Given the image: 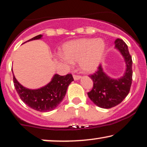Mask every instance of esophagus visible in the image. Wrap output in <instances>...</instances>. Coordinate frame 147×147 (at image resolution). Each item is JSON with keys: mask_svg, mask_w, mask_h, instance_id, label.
I'll return each mask as SVG.
<instances>
[{"mask_svg": "<svg viewBox=\"0 0 147 147\" xmlns=\"http://www.w3.org/2000/svg\"><path fill=\"white\" fill-rule=\"evenodd\" d=\"M74 80H79L81 79V76H76V75H74Z\"/></svg>", "mask_w": 147, "mask_h": 147, "instance_id": "esophagus-1", "label": "esophagus"}]
</instances>
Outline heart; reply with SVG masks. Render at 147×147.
<instances>
[{
    "label": "heart",
    "instance_id": "obj_1",
    "mask_svg": "<svg viewBox=\"0 0 147 147\" xmlns=\"http://www.w3.org/2000/svg\"><path fill=\"white\" fill-rule=\"evenodd\" d=\"M105 48V43L101 38H79L63 44V55L59 54L58 59L67 63L78 61L82 71L91 73L99 65Z\"/></svg>",
    "mask_w": 147,
    "mask_h": 147
}]
</instances>
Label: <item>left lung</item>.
I'll return each mask as SVG.
<instances>
[{"instance_id":"obj_1","label":"left lung","mask_w":147,"mask_h":147,"mask_svg":"<svg viewBox=\"0 0 147 147\" xmlns=\"http://www.w3.org/2000/svg\"><path fill=\"white\" fill-rule=\"evenodd\" d=\"M114 44L126 65L123 76L117 79L109 77L103 71L102 65H99L95 74L89 76L93 82V87L88 93V97L93 103L103 109H110L121 103L129 94L132 84L133 61L127 45L119 38L116 39Z\"/></svg>"}]
</instances>
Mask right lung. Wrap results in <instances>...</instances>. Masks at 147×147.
Masks as SVG:
<instances>
[{
  "instance_id": "add662e5",
  "label": "right lung",
  "mask_w": 147,
  "mask_h": 147,
  "mask_svg": "<svg viewBox=\"0 0 147 147\" xmlns=\"http://www.w3.org/2000/svg\"><path fill=\"white\" fill-rule=\"evenodd\" d=\"M42 38V35L40 34L27 42L39 40ZM73 81L71 74L63 76L55 74L52 80L45 86L31 89L22 86L13 74L14 87L21 100L32 109L40 112L50 111L58 107L65 97L69 85Z\"/></svg>"
}]
</instances>
